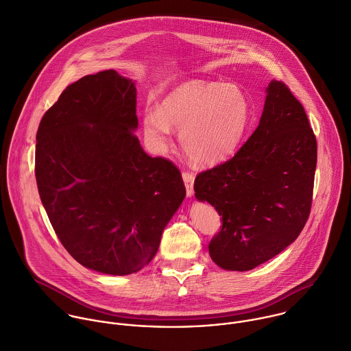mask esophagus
<instances>
[{
    "label": "esophagus",
    "instance_id": "obj_1",
    "mask_svg": "<svg viewBox=\"0 0 351 351\" xmlns=\"http://www.w3.org/2000/svg\"><path fill=\"white\" fill-rule=\"evenodd\" d=\"M182 178H183V182H184V186H186L187 197H193V194H194V179H195L194 173L183 172Z\"/></svg>",
    "mask_w": 351,
    "mask_h": 351
}]
</instances>
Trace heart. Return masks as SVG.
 I'll return each mask as SVG.
<instances>
[{"label":"heart","instance_id":"heart-1","mask_svg":"<svg viewBox=\"0 0 351 351\" xmlns=\"http://www.w3.org/2000/svg\"><path fill=\"white\" fill-rule=\"evenodd\" d=\"M252 121V105L235 83L191 79L180 83L161 101L158 110H145L142 128L157 149L168 146L172 128L180 130L187 158L213 167L231 157Z\"/></svg>","mask_w":351,"mask_h":351}]
</instances>
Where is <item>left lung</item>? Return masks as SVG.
Wrapping results in <instances>:
<instances>
[{
    "mask_svg": "<svg viewBox=\"0 0 351 351\" xmlns=\"http://www.w3.org/2000/svg\"><path fill=\"white\" fill-rule=\"evenodd\" d=\"M258 127L224 164L201 172L195 198L221 216L209 243L226 271H250L291 245L311 213L317 142L302 104L271 80Z\"/></svg>",
    "mask_w": 351,
    "mask_h": 351,
    "instance_id": "8db88e82",
    "label": "left lung"
}]
</instances>
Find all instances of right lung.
<instances>
[{
    "label": "right lung",
    "instance_id": "right-lung-1",
    "mask_svg": "<svg viewBox=\"0 0 351 351\" xmlns=\"http://www.w3.org/2000/svg\"><path fill=\"white\" fill-rule=\"evenodd\" d=\"M138 128L136 87L114 69L69 84L36 132L42 205L66 252L114 276L141 271L186 197L179 169L147 156Z\"/></svg>",
    "mask_w": 351,
    "mask_h": 351
}]
</instances>
